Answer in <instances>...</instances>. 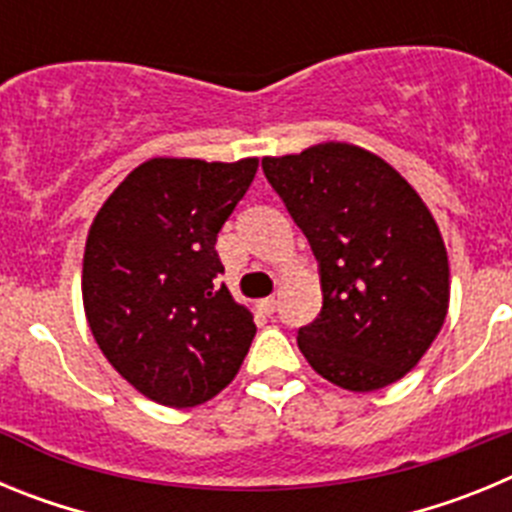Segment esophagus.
<instances>
[{"instance_id": "esophagus-1", "label": "esophagus", "mask_w": 512, "mask_h": 512, "mask_svg": "<svg viewBox=\"0 0 512 512\" xmlns=\"http://www.w3.org/2000/svg\"><path fill=\"white\" fill-rule=\"evenodd\" d=\"M256 307H259V312H264V315H271V312L277 310V300H274V297H264V300L256 302Z\"/></svg>"}]
</instances>
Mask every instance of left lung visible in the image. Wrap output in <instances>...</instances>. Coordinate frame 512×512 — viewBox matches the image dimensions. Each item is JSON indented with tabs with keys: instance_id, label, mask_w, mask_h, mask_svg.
<instances>
[{
	"instance_id": "obj_1",
	"label": "left lung",
	"mask_w": 512,
	"mask_h": 512,
	"mask_svg": "<svg viewBox=\"0 0 512 512\" xmlns=\"http://www.w3.org/2000/svg\"><path fill=\"white\" fill-rule=\"evenodd\" d=\"M261 166L320 261L323 310L297 333L307 364L351 392L405 377L449 312V253L431 210L354 143L325 140Z\"/></svg>"
}]
</instances>
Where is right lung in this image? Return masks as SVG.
<instances>
[{"label":"right lung","mask_w":512,"mask_h":512,"mask_svg":"<svg viewBox=\"0 0 512 512\" xmlns=\"http://www.w3.org/2000/svg\"><path fill=\"white\" fill-rule=\"evenodd\" d=\"M259 158L233 164L156 156L135 166L94 215L81 300L104 359L140 395L194 408L235 379L256 336L215 251Z\"/></svg>","instance_id":"obj_1"}]
</instances>
